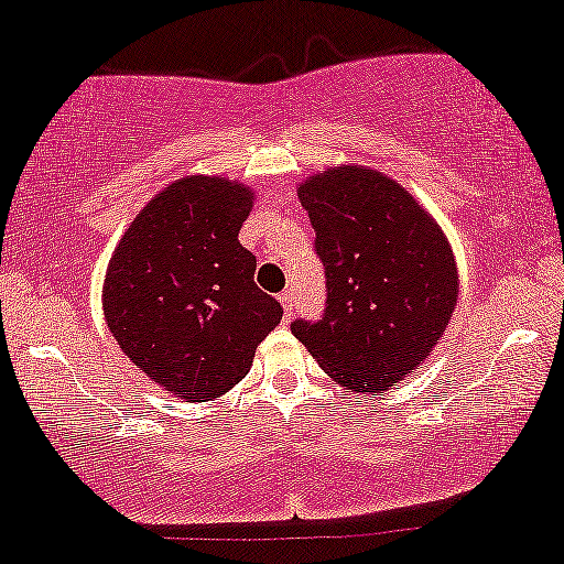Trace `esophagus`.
Returning <instances> with one entry per match:
<instances>
[{"label":"esophagus","instance_id":"esophagus-1","mask_svg":"<svg viewBox=\"0 0 564 564\" xmlns=\"http://www.w3.org/2000/svg\"><path fill=\"white\" fill-rule=\"evenodd\" d=\"M281 304H283V315H286V321H291V317H294V294H291V291H283Z\"/></svg>","mask_w":564,"mask_h":564}]
</instances>
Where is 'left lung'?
Here are the masks:
<instances>
[{
  "label": "left lung",
  "instance_id": "1",
  "mask_svg": "<svg viewBox=\"0 0 564 564\" xmlns=\"http://www.w3.org/2000/svg\"><path fill=\"white\" fill-rule=\"evenodd\" d=\"M325 268L328 302L291 334L344 389L383 393L436 349L457 307L449 239L402 183L338 165L296 186Z\"/></svg>",
  "mask_w": 564,
  "mask_h": 564
}]
</instances>
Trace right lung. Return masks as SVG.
<instances>
[{
  "instance_id": "obj_1",
  "label": "right lung",
  "mask_w": 564,
  "mask_h": 564,
  "mask_svg": "<svg viewBox=\"0 0 564 564\" xmlns=\"http://www.w3.org/2000/svg\"><path fill=\"white\" fill-rule=\"evenodd\" d=\"M254 192L220 175H186L147 202L110 257L101 289L118 347L149 381L213 402L252 368L283 310L257 289L239 243Z\"/></svg>"
}]
</instances>
